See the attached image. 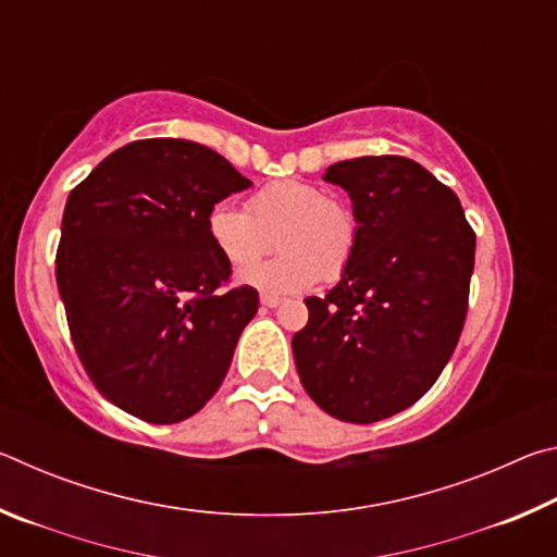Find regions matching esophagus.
<instances>
[{
	"label": "esophagus",
	"instance_id": "1",
	"mask_svg": "<svg viewBox=\"0 0 557 557\" xmlns=\"http://www.w3.org/2000/svg\"><path fill=\"white\" fill-rule=\"evenodd\" d=\"M260 301H262V307L275 309V307H280V305H282V297H275V295H262V297H260Z\"/></svg>",
	"mask_w": 557,
	"mask_h": 557
}]
</instances>
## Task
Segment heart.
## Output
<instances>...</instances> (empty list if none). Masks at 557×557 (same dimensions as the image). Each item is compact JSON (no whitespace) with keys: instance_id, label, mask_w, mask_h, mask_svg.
Instances as JSON below:
<instances>
[{"instance_id":"obj_1","label":"heart","mask_w":557,"mask_h":557,"mask_svg":"<svg viewBox=\"0 0 557 557\" xmlns=\"http://www.w3.org/2000/svg\"><path fill=\"white\" fill-rule=\"evenodd\" d=\"M213 248L235 270H245L265 256L277 235L282 256L243 272L245 285L268 295H289L314 287L319 280H336L348 268L358 219L342 199L324 188L295 178L260 186L248 199V211L215 203L206 219Z\"/></svg>"}]
</instances>
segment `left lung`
<instances>
[{
	"instance_id": "1",
	"label": "left lung",
	"mask_w": 557,
	"mask_h": 557,
	"mask_svg": "<svg viewBox=\"0 0 557 557\" xmlns=\"http://www.w3.org/2000/svg\"><path fill=\"white\" fill-rule=\"evenodd\" d=\"M324 178L351 196L358 243L336 287L305 299L292 354L319 408L369 425L420 400L455 354L476 235L457 194L412 159H346Z\"/></svg>"
}]
</instances>
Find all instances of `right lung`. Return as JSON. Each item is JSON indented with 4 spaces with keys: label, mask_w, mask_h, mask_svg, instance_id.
I'll return each instance as SVG.
<instances>
[{
    "label": "right lung",
    "mask_w": 557,
    "mask_h": 557,
    "mask_svg": "<svg viewBox=\"0 0 557 557\" xmlns=\"http://www.w3.org/2000/svg\"><path fill=\"white\" fill-rule=\"evenodd\" d=\"M250 186L188 139H137L102 159L65 201L55 282L96 388L154 425L199 412L228 373L258 292L225 287L231 265L206 219Z\"/></svg>",
    "instance_id": "add662e5"
}]
</instances>
